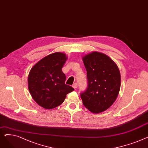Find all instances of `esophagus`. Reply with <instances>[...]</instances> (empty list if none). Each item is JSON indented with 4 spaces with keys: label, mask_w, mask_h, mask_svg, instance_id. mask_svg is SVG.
<instances>
[{
    "label": "esophagus",
    "mask_w": 148,
    "mask_h": 148,
    "mask_svg": "<svg viewBox=\"0 0 148 148\" xmlns=\"http://www.w3.org/2000/svg\"><path fill=\"white\" fill-rule=\"evenodd\" d=\"M73 88L74 89H76L77 88V84L76 83H74L73 84Z\"/></svg>",
    "instance_id": "34e87169"
}]
</instances>
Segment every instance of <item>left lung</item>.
Segmentation results:
<instances>
[{
	"mask_svg": "<svg viewBox=\"0 0 148 148\" xmlns=\"http://www.w3.org/2000/svg\"><path fill=\"white\" fill-rule=\"evenodd\" d=\"M87 71L88 88L80 94L83 104L94 113L108 109L117 98L121 74L114 62L106 54L92 52L83 57Z\"/></svg>",
	"mask_w": 148,
	"mask_h": 148,
	"instance_id": "obj_1",
	"label": "left lung"
}]
</instances>
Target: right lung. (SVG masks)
<instances>
[{"label": "right lung", "instance_id": "obj_1", "mask_svg": "<svg viewBox=\"0 0 148 148\" xmlns=\"http://www.w3.org/2000/svg\"><path fill=\"white\" fill-rule=\"evenodd\" d=\"M67 59L65 53L56 52L41 59L32 68L28 76V88L35 102L45 109L60 106L74 88L65 84L62 68Z\"/></svg>", "mask_w": 148, "mask_h": 148}]
</instances>
